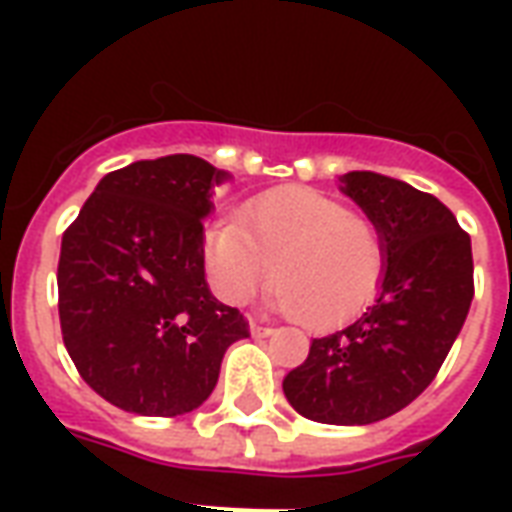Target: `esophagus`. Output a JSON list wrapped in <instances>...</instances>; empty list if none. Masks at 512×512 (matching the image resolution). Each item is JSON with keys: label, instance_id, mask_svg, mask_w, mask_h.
<instances>
[{"label": "esophagus", "instance_id": "34e87169", "mask_svg": "<svg viewBox=\"0 0 512 512\" xmlns=\"http://www.w3.org/2000/svg\"><path fill=\"white\" fill-rule=\"evenodd\" d=\"M271 332H274V329H271V326H266V323L252 321V334H255V337H268Z\"/></svg>", "mask_w": 512, "mask_h": 512}]
</instances>
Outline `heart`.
<instances>
[{"label": "heart", "mask_w": 512, "mask_h": 512, "mask_svg": "<svg viewBox=\"0 0 512 512\" xmlns=\"http://www.w3.org/2000/svg\"><path fill=\"white\" fill-rule=\"evenodd\" d=\"M205 268L227 304H246L277 274L274 304L310 329L343 326L384 282L386 246L365 213L315 189H274L249 200L238 219L208 227Z\"/></svg>", "instance_id": "1"}]
</instances>
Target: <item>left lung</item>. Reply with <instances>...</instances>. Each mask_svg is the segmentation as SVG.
Listing matches in <instances>:
<instances>
[{
    "instance_id": "left-lung-1",
    "label": "left lung",
    "mask_w": 512,
    "mask_h": 512,
    "mask_svg": "<svg viewBox=\"0 0 512 512\" xmlns=\"http://www.w3.org/2000/svg\"><path fill=\"white\" fill-rule=\"evenodd\" d=\"M343 191L378 224L381 293L354 323L315 337L282 389L301 417L370 425L417 400L450 354L474 296L472 241L428 191L376 172H348Z\"/></svg>"
}]
</instances>
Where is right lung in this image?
<instances>
[{
    "instance_id": "obj_1",
    "label": "right lung",
    "mask_w": 512,
    "mask_h": 512,
    "mask_svg": "<svg viewBox=\"0 0 512 512\" xmlns=\"http://www.w3.org/2000/svg\"><path fill=\"white\" fill-rule=\"evenodd\" d=\"M227 175L178 153L109 172L62 233V343L112 406L178 417L202 406L249 321L205 282L202 216Z\"/></svg>"
}]
</instances>
